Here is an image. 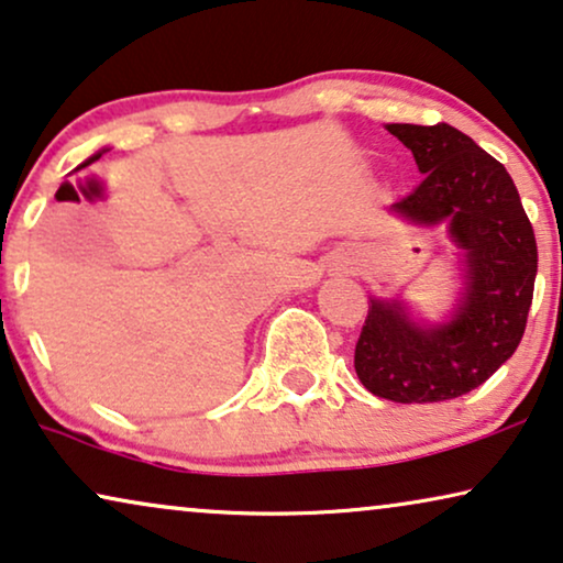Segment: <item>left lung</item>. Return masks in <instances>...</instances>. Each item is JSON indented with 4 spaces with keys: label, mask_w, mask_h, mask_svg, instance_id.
<instances>
[{
    "label": "left lung",
    "mask_w": 563,
    "mask_h": 563,
    "mask_svg": "<svg viewBox=\"0 0 563 563\" xmlns=\"http://www.w3.org/2000/svg\"><path fill=\"white\" fill-rule=\"evenodd\" d=\"M424 179L391 208L417 223H451L466 257V294L448 324L419 327L401 303L373 298L355 344L360 384L399 404L474 391L526 334L538 273L530 219L507 169L448 123L386 125Z\"/></svg>",
    "instance_id": "8db88e82"
}]
</instances>
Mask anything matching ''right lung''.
<instances>
[{
    "mask_svg": "<svg viewBox=\"0 0 563 563\" xmlns=\"http://www.w3.org/2000/svg\"><path fill=\"white\" fill-rule=\"evenodd\" d=\"M97 156H100V154H97ZM97 156H92V159H97ZM92 159H89V162H92Z\"/></svg>",
    "mask_w": 563,
    "mask_h": 563,
    "instance_id": "right-lung-1",
    "label": "right lung"
}]
</instances>
